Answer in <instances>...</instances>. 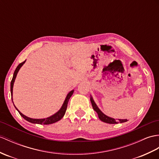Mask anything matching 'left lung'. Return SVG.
Segmentation results:
<instances>
[{"label": "left lung", "instance_id": "1", "mask_svg": "<svg viewBox=\"0 0 159 159\" xmlns=\"http://www.w3.org/2000/svg\"><path fill=\"white\" fill-rule=\"evenodd\" d=\"M91 102L92 106H93V110L98 113L99 119H100L102 121L105 122V123H110V124H117L119 123H125V122L127 121V119H119V121H118L114 119H112V118L107 116L106 115H105L104 114H103L101 112V110L98 108V107L97 106L96 104H95V103L94 102L93 99L92 98H91Z\"/></svg>", "mask_w": 159, "mask_h": 159}]
</instances>
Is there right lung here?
Segmentation results:
<instances>
[{
    "mask_svg": "<svg viewBox=\"0 0 159 159\" xmlns=\"http://www.w3.org/2000/svg\"><path fill=\"white\" fill-rule=\"evenodd\" d=\"M25 61H23L20 63V64L17 66V67L16 68V70H15L14 72V74H13V79L11 80V95H13V83H14V81H15V79H16V76H17V74L18 72V71H19V70L20 69V68L22 66V65H23L24 64V62ZM74 93V90L71 91L70 93L68 94L67 97H66L65 101H64V104H63L62 107L61 108V109L59 110V111L55 113V114H53V116H51L49 118H47V119H31V118H29V117H27L26 116L24 115L23 114L21 113L19 110H18L17 109V108L16 106H15V108H16L17 109V110L18 112H19L20 115L24 118V119H25L26 120L30 122V123H36V124H41V125H49V124H52V123H55V122H57L58 120H60L61 118L64 116V114L66 113V108H67V106H68V102L69 101V99L70 98V97ZM12 101H13V99H12Z\"/></svg>",
    "mask_w": 159,
    "mask_h": 159,
    "instance_id": "add662e5",
    "label": "right lung"
}]
</instances>
